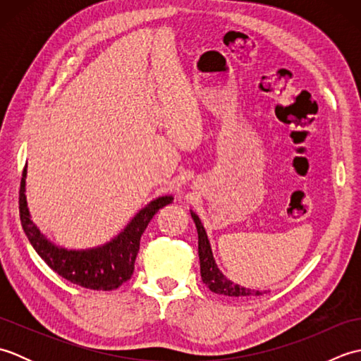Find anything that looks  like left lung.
I'll return each mask as SVG.
<instances>
[{
	"mask_svg": "<svg viewBox=\"0 0 361 361\" xmlns=\"http://www.w3.org/2000/svg\"><path fill=\"white\" fill-rule=\"evenodd\" d=\"M190 216H192V219L195 221L197 233H198V257H200V274H202L203 282L208 286V288L211 291H214V293L225 295V296H260V295H264V291L240 287V286H237V283H234L233 281L225 278L224 273H221L217 268L216 260H214V257H212L208 235H206V231H204L200 219H198L197 214L192 211H190Z\"/></svg>",
	"mask_w": 361,
	"mask_h": 361,
	"instance_id": "1",
	"label": "left lung"
}]
</instances>
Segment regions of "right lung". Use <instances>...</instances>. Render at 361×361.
Wrapping results in <instances>:
<instances>
[{"label": "right lung", "mask_w": 361, "mask_h": 361, "mask_svg": "<svg viewBox=\"0 0 361 361\" xmlns=\"http://www.w3.org/2000/svg\"><path fill=\"white\" fill-rule=\"evenodd\" d=\"M25 178L26 169L23 171L18 203L21 226L25 229L30 245L38 252V256L62 278L75 286L91 290H114L132 278L142 233L153 216L173 200L172 197H159L150 202L136 214V217L130 221L128 226L116 239L104 247L82 251L65 250L51 243L30 220L25 195Z\"/></svg>", "instance_id": "add662e5"}]
</instances>
